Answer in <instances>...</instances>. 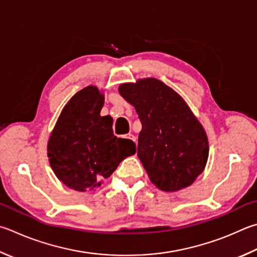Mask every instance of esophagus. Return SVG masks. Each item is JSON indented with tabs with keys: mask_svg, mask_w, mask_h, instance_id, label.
Here are the masks:
<instances>
[{
	"mask_svg": "<svg viewBox=\"0 0 257 257\" xmlns=\"http://www.w3.org/2000/svg\"><path fill=\"white\" fill-rule=\"evenodd\" d=\"M124 138H127V139H129V141L136 143V137H135L133 134H127V135H125V136H124Z\"/></svg>",
	"mask_w": 257,
	"mask_h": 257,
	"instance_id": "34e87169",
	"label": "esophagus"
}]
</instances>
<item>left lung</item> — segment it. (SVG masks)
I'll list each match as a JSON object with an SVG mask.
<instances>
[{
	"label": "left lung",
	"instance_id": "1",
	"mask_svg": "<svg viewBox=\"0 0 257 257\" xmlns=\"http://www.w3.org/2000/svg\"><path fill=\"white\" fill-rule=\"evenodd\" d=\"M142 121L137 155L152 183L165 192L188 188L204 171L206 130L179 93L154 77L119 86Z\"/></svg>",
	"mask_w": 257,
	"mask_h": 257
}]
</instances>
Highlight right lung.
Here are the masks:
<instances>
[{"label":"right lung","instance_id":"1","mask_svg":"<svg viewBox=\"0 0 257 257\" xmlns=\"http://www.w3.org/2000/svg\"><path fill=\"white\" fill-rule=\"evenodd\" d=\"M104 94L88 85L72 96L60 112L47 144L51 170L80 192L100 188L125 157L136 153L129 139L116 138L112 118L100 114Z\"/></svg>","mask_w":257,"mask_h":257}]
</instances>
